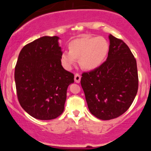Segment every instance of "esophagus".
I'll list each match as a JSON object with an SVG mask.
<instances>
[{"mask_svg":"<svg viewBox=\"0 0 151 151\" xmlns=\"http://www.w3.org/2000/svg\"><path fill=\"white\" fill-rule=\"evenodd\" d=\"M80 80H81V75L79 74H75V75H74V81H75V82L77 83H79L80 82Z\"/></svg>","mask_w":151,"mask_h":151,"instance_id":"esophagus-1","label":"esophagus"}]
</instances>
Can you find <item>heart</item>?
I'll return each instance as SVG.
<instances>
[{"mask_svg":"<svg viewBox=\"0 0 151 151\" xmlns=\"http://www.w3.org/2000/svg\"><path fill=\"white\" fill-rule=\"evenodd\" d=\"M69 50L63 51L60 60L67 70H70L79 59V64L86 70H93L103 63L108 55L109 45L103 37L86 36L70 42Z\"/></svg>","mask_w":151,"mask_h":151,"instance_id":"b5f03b06","label":"heart"}]
</instances>
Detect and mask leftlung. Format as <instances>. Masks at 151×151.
I'll return each instance as SVG.
<instances>
[{
    "mask_svg": "<svg viewBox=\"0 0 151 151\" xmlns=\"http://www.w3.org/2000/svg\"><path fill=\"white\" fill-rule=\"evenodd\" d=\"M106 60L90 72H83L81 85L90 112L101 120L124 114L136 96L138 76L136 60L122 40L109 35Z\"/></svg>",
    "mask_w": 151,
    "mask_h": 151,
    "instance_id": "left-lung-1",
    "label": "left lung"
}]
</instances>
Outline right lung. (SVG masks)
Here are the masks:
<instances>
[{"mask_svg": "<svg viewBox=\"0 0 151 151\" xmlns=\"http://www.w3.org/2000/svg\"><path fill=\"white\" fill-rule=\"evenodd\" d=\"M57 36H45L23 47L15 68L17 96L22 108L40 120H52L65 109L74 74L62 67Z\"/></svg>", "mask_w": 151, "mask_h": 151, "instance_id": "1", "label": "right lung"}]
</instances>
